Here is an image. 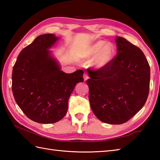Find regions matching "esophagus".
Masks as SVG:
<instances>
[{"label":"esophagus","instance_id":"1","mask_svg":"<svg viewBox=\"0 0 160 160\" xmlns=\"http://www.w3.org/2000/svg\"><path fill=\"white\" fill-rule=\"evenodd\" d=\"M83 78H84V80L86 81L87 79H89V76H88V74L84 73L83 75Z\"/></svg>","mask_w":160,"mask_h":160}]
</instances>
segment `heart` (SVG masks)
Instances as JSON below:
<instances>
[{
	"label": "heart",
	"mask_w": 160,
	"mask_h": 160,
	"mask_svg": "<svg viewBox=\"0 0 160 160\" xmlns=\"http://www.w3.org/2000/svg\"><path fill=\"white\" fill-rule=\"evenodd\" d=\"M113 47L109 43H105L103 40L91 44L84 50V58L93 60V66L98 69L106 67L110 62L113 56Z\"/></svg>",
	"instance_id": "1"
}]
</instances>
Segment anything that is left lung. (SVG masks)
Returning <instances> with one entry per match:
<instances>
[{"label":"left lung","instance_id":"8db88e82","mask_svg":"<svg viewBox=\"0 0 160 160\" xmlns=\"http://www.w3.org/2000/svg\"><path fill=\"white\" fill-rule=\"evenodd\" d=\"M117 55L106 67L88 71L89 100L102 122L121 124L144 107L149 93L150 67L142 51L122 37Z\"/></svg>","mask_w":160,"mask_h":160}]
</instances>
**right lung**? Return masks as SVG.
Here are the masks:
<instances>
[{"instance_id": "obj_1", "label": "right lung", "mask_w": 160, "mask_h": 160, "mask_svg": "<svg viewBox=\"0 0 160 160\" xmlns=\"http://www.w3.org/2000/svg\"><path fill=\"white\" fill-rule=\"evenodd\" d=\"M58 38L38 36L18 56L12 71V92L26 116L38 123L58 122L66 115L75 86L83 82L84 71H61L49 50Z\"/></svg>"}]
</instances>
